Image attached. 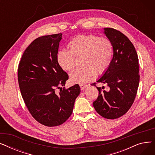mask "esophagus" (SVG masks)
Listing matches in <instances>:
<instances>
[{"mask_svg":"<svg viewBox=\"0 0 155 155\" xmlns=\"http://www.w3.org/2000/svg\"><path fill=\"white\" fill-rule=\"evenodd\" d=\"M79 86H80V88H81V89H84V88H85V87H87L88 85H86V84H79Z\"/></svg>","mask_w":155,"mask_h":155,"instance_id":"obj_1","label":"esophagus"}]
</instances>
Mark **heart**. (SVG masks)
Listing matches in <instances>:
<instances>
[{
	"mask_svg": "<svg viewBox=\"0 0 155 155\" xmlns=\"http://www.w3.org/2000/svg\"><path fill=\"white\" fill-rule=\"evenodd\" d=\"M68 46L70 50H60L57 61L61 68L70 71L75 66L76 57H83L84 67L73 70L70 79L73 83L85 84L103 75L109 68L113 56V45L107 38L95 35H80L73 38Z\"/></svg>",
	"mask_w": 155,
	"mask_h": 155,
	"instance_id": "heart-1",
	"label": "heart"
}]
</instances>
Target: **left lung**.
I'll use <instances>...</instances> for the list:
<instances>
[{"label": "left lung", "instance_id": "left-lung-1", "mask_svg": "<svg viewBox=\"0 0 155 155\" xmlns=\"http://www.w3.org/2000/svg\"><path fill=\"white\" fill-rule=\"evenodd\" d=\"M104 30L114 54L109 68L97 82L107 84L109 91L92 84L99 92L93 105L103 117L115 119L124 115L134 101L140 83L139 60L134 45L124 34L114 28Z\"/></svg>", "mask_w": 155, "mask_h": 155}]
</instances>
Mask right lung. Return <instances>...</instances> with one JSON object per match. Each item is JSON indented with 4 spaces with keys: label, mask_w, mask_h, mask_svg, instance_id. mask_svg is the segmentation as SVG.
Returning <instances> with one entry per match:
<instances>
[{
    "label": "right lung",
    "mask_w": 155,
    "mask_h": 155,
    "mask_svg": "<svg viewBox=\"0 0 155 155\" xmlns=\"http://www.w3.org/2000/svg\"><path fill=\"white\" fill-rule=\"evenodd\" d=\"M61 34L35 39L24 51L18 67V82L22 99L36 120L54 127L71 116L80 92L78 84L61 88L68 79L57 61ZM59 89L57 93L55 91Z\"/></svg>",
    "instance_id": "add662e5"
}]
</instances>
